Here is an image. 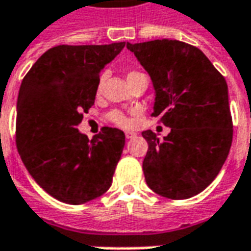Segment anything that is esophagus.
I'll return each instance as SVG.
<instances>
[{"label":"esophagus","mask_w":251,"mask_h":251,"mask_svg":"<svg viewBox=\"0 0 251 251\" xmlns=\"http://www.w3.org/2000/svg\"><path fill=\"white\" fill-rule=\"evenodd\" d=\"M135 137H137L135 132H126V138H127V140H132V138H135Z\"/></svg>","instance_id":"34e87169"}]
</instances>
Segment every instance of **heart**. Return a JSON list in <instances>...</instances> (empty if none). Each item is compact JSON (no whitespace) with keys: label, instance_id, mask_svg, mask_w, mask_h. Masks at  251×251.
<instances>
[{"label":"heart","instance_id":"heart-1","mask_svg":"<svg viewBox=\"0 0 251 251\" xmlns=\"http://www.w3.org/2000/svg\"><path fill=\"white\" fill-rule=\"evenodd\" d=\"M141 73H137V71H130V73L127 74V81H130L132 79L134 76H137V75H140ZM101 81H103V75H100V78H99V83H98V89H99V86H100ZM107 119L111 121V123H114V124H117V126H120V127H128L131 124V120L124 114V113H121L119 110H111L109 114H107Z\"/></svg>","mask_w":251,"mask_h":251}]
</instances>
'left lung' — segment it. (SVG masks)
Listing matches in <instances>:
<instances>
[{
  "instance_id": "1",
  "label": "left lung",
  "mask_w": 251,
  "mask_h": 251,
  "mask_svg": "<svg viewBox=\"0 0 251 251\" xmlns=\"http://www.w3.org/2000/svg\"><path fill=\"white\" fill-rule=\"evenodd\" d=\"M127 49L153 83L152 116L170 127L162 141L151 130L142 132L145 181L162 197H193L217 177L232 145L226 81L205 54L184 42L162 39Z\"/></svg>"
}]
</instances>
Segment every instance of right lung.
<instances>
[{
  "instance_id": "right-lung-1",
  "label": "right lung",
  "mask_w": 251,
  "mask_h": 251,
  "mask_svg": "<svg viewBox=\"0 0 251 251\" xmlns=\"http://www.w3.org/2000/svg\"><path fill=\"white\" fill-rule=\"evenodd\" d=\"M124 46H55L25 75L16 103V147L34 181L58 201L83 204L111 186L124 132L103 127L89 141L76 126L95 103L103 67Z\"/></svg>"
}]
</instances>
